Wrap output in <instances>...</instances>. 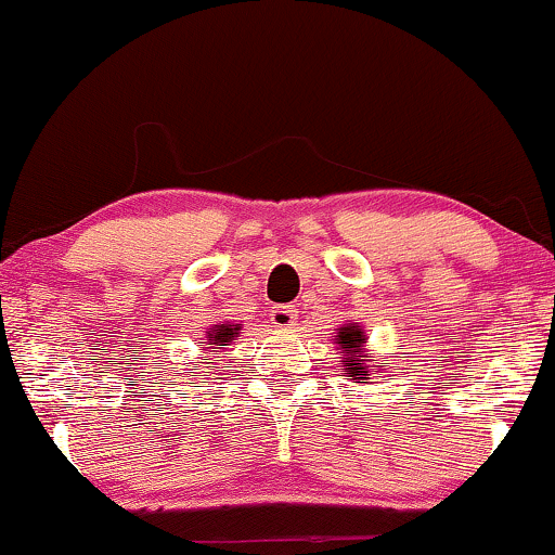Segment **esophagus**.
<instances>
[{
    "label": "esophagus",
    "mask_w": 555,
    "mask_h": 555,
    "mask_svg": "<svg viewBox=\"0 0 555 555\" xmlns=\"http://www.w3.org/2000/svg\"><path fill=\"white\" fill-rule=\"evenodd\" d=\"M270 321L278 325V328H293L295 321H298V310L293 306H278L270 310Z\"/></svg>",
    "instance_id": "obj_1"
}]
</instances>
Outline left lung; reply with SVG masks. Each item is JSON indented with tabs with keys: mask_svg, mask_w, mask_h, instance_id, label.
<instances>
[{
	"mask_svg": "<svg viewBox=\"0 0 555 555\" xmlns=\"http://www.w3.org/2000/svg\"><path fill=\"white\" fill-rule=\"evenodd\" d=\"M336 344L340 351H344V363H346V371L353 376L356 384H366L369 374V366L366 361H371V356L366 353V336H363L361 325L356 323H346L344 328H338V336H336Z\"/></svg>",
	"mask_w": 555,
	"mask_h": 555,
	"instance_id": "8db88e82",
	"label": "left lung"
}]
</instances>
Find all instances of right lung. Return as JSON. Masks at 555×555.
I'll return each instance as SVG.
<instances>
[{
  "mask_svg": "<svg viewBox=\"0 0 555 555\" xmlns=\"http://www.w3.org/2000/svg\"><path fill=\"white\" fill-rule=\"evenodd\" d=\"M240 323L237 325H230V323H219V325H215V328L209 331V336H207V348H217V346H230L232 340H237V336H240ZM207 348H204V351H207ZM204 361H209V359H204ZM211 363V361H209ZM217 369V366H215Z\"/></svg>",
  "mask_w": 555,
  "mask_h": 555,
  "instance_id": "1",
  "label": "right lung"
}]
</instances>
